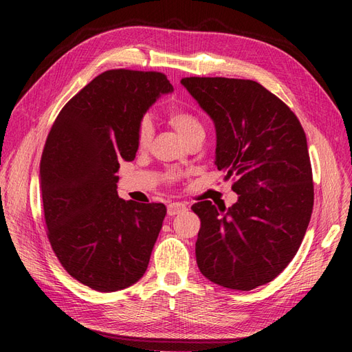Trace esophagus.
Instances as JSON below:
<instances>
[{
	"label": "esophagus",
	"instance_id": "1",
	"mask_svg": "<svg viewBox=\"0 0 352 352\" xmlns=\"http://www.w3.org/2000/svg\"><path fill=\"white\" fill-rule=\"evenodd\" d=\"M184 211H186V204H184V202H172V204H168V207H167L168 216H176Z\"/></svg>",
	"mask_w": 352,
	"mask_h": 352
}]
</instances>
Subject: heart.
Listing matches in <instances>:
<instances>
[{
	"mask_svg": "<svg viewBox=\"0 0 352 352\" xmlns=\"http://www.w3.org/2000/svg\"><path fill=\"white\" fill-rule=\"evenodd\" d=\"M167 120L168 123L173 126V129L179 133V136L182 138L184 142H188L192 138L198 135H204V127H202L201 122L198 117L186 109H180L175 107L172 110H168L167 113ZM153 138V124L148 119H144L140 126H138V144H140L141 148H145L148 144H150ZM168 179H175V173H168Z\"/></svg>",
	"mask_w": 352,
	"mask_h": 352,
	"instance_id": "b5f03b06",
	"label": "heart"
}]
</instances>
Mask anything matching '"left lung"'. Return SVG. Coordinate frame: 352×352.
Wrapping results in <instances>:
<instances>
[{
    "mask_svg": "<svg viewBox=\"0 0 352 352\" xmlns=\"http://www.w3.org/2000/svg\"><path fill=\"white\" fill-rule=\"evenodd\" d=\"M216 127L214 164L238 201L192 206L201 219L199 272L228 289L251 291L291 263L310 223L314 190L305 133L285 102L260 83L228 78L180 80Z\"/></svg>",
    "mask_w": 352,
    "mask_h": 352,
    "instance_id": "left-lung-1",
    "label": "left lung"
}]
</instances>
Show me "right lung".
Here are the masks:
<instances>
[{
	"mask_svg": "<svg viewBox=\"0 0 352 352\" xmlns=\"http://www.w3.org/2000/svg\"><path fill=\"white\" fill-rule=\"evenodd\" d=\"M170 92L163 73L104 72L63 107L48 133L39 166L48 239L67 273L95 291L124 289L150 263L166 206L122 199L116 172L135 158L148 109Z\"/></svg>",
	"mask_w": 352,
	"mask_h": 352,
	"instance_id": "1",
	"label": "right lung"
}]
</instances>
